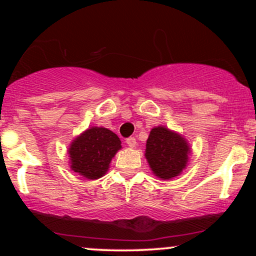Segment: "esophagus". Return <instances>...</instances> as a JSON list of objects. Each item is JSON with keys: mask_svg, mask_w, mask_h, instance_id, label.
I'll return each instance as SVG.
<instances>
[{"mask_svg": "<svg viewBox=\"0 0 256 256\" xmlns=\"http://www.w3.org/2000/svg\"><path fill=\"white\" fill-rule=\"evenodd\" d=\"M126 143H128V146L134 148V146H136V138H134V137H128V140H126Z\"/></svg>", "mask_w": 256, "mask_h": 256, "instance_id": "1", "label": "esophagus"}]
</instances>
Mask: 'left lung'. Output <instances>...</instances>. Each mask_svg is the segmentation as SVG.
Here are the masks:
<instances>
[{"instance_id": "obj_1", "label": "left lung", "mask_w": 256, "mask_h": 256, "mask_svg": "<svg viewBox=\"0 0 256 256\" xmlns=\"http://www.w3.org/2000/svg\"><path fill=\"white\" fill-rule=\"evenodd\" d=\"M192 148L186 138L166 126L152 128L146 144L144 156L152 174L162 180H170L186 167Z\"/></svg>"}]
</instances>
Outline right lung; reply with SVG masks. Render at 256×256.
<instances>
[{
    "label": "right lung",
    "instance_id": "1",
    "mask_svg": "<svg viewBox=\"0 0 256 256\" xmlns=\"http://www.w3.org/2000/svg\"><path fill=\"white\" fill-rule=\"evenodd\" d=\"M122 149V140L113 131L92 126L72 140L67 152L70 167L82 177L98 179L110 170L112 158Z\"/></svg>",
    "mask_w": 256,
    "mask_h": 256
}]
</instances>
